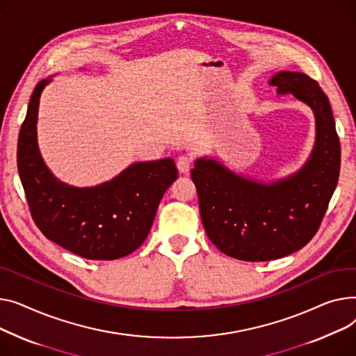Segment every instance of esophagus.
Wrapping results in <instances>:
<instances>
[{"label":"esophagus","mask_w":356,"mask_h":356,"mask_svg":"<svg viewBox=\"0 0 356 356\" xmlns=\"http://www.w3.org/2000/svg\"><path fill=\"white\" fill-rule=\"evenodd\" d=\"M191 166H193V158H191V156L182 155V156L178 158V161H177V168H178V171H179L181 174H188V172H190Z\"/></svg>","instance_id":"34e87169"}]
</instances>
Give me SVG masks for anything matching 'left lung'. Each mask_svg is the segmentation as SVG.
Instances as JSON below:
<instances>
[{"mask_svg":"<svg viewBox=\"0 0 356 356\" xmlns=\"http://www.w3.org/2000/svg\"><path fill=\"white\" fill-rule=\"evenodd\" d=\"M279 95L293 93L312 108L316 142L303 168L280 181L257 182L213 158L191 170L205 233L218 250L243 261L276 260L305 247L321 227L341 171V142L327 96L299 72L268 81Z\"/></svg>","mask_w":356,"mask_h":356,"instance_id":"1","label":"left lung"}]
</instances>
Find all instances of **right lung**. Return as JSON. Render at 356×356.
Returning <instances> with one entry per match:
<instances>
[{
    "label": "right lung",
    "instance_id": "1",
    "mask_svg": "<svg viewBox=\"0 0 356 356\" xmlns=\"http://www.w3.org/2000/svg\"><path fill=\"white\" fill-rule=\"evenodd\" d=\"M37 83L17 145V166L35 225L49 240L89 260L131 254L148 237L165 191L178 178L174 159L136 162L109 182L77 188L49 171L37 145Z\"/></svg>",
    "mask_w": 356,
    "mask_h": 356
}]
</instances>
